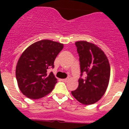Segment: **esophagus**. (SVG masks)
<instances>
[{
	"instance_id": "34e87169",
	"label": "esophagus",
	"mask_w": 129,
	"mask_h": 129,
	"mask_svg": "<svg viewBox=\"0 0 129 129\" xmlns=\"http://www.w3.org/2000/svg\"><path fill=\"white\" fill-rule=\"evenodd\" d=\"M61 81L63 82H67L68 81V79H61Z\"/></svg>"
}]
</instances>
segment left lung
Wrapping results in <instances>:
<instances>
[{"label": "left lung", "mask_w": 129, "mask_h": 129, "mask_svg": "<svg viewBox=\"0 0 129 129\" xmlns=\"http://www.w3.org/2000/svg\"><path fill=\"white\" fill-rule=\"evenodd\" d=\"M79 56L81 76L77 89L72 91L75 98L83 105L96 103L105 93L110 80V67L107 55L100 47L86 41L76 42Z\"/></svg>", "instance_id": "obj_1"}]
</instances>
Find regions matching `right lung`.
Masks as SVG:
<instances>
[{
	"instance_id": "1",
	"label": "right lung",
	"mask_w": 129,
	"mask_h": 129,
	"mask_svg": "<svg viewBox=\"0 0 129 129\" xmlns=\"http://www.w3.org/2000/svg\"><path fill=\"white\" fill-rule=\"evenodd\" d=\"M63 44L41 40L31 44L22 52L16 66L15 75L19 89L25 96L37 100L50 93L57 83L53 74L48 69L54 67L57 55Z\"/></svg>"
}]
</instances>
